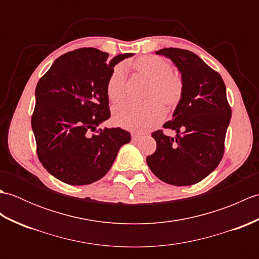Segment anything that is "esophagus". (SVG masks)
I'll return each instance as SVG.
<instances>
[{
    "label": "esophagus",
    "mask_w": 259,
    "mask_h": 259,
    "mask_svg": "<svg viewBox=\"0 0 259 259\" xmlns=\"http://www.w3.org/2000/svg\"><path fill=\"white\" fill-rule=\"evenodd\" d=\"M131 138H133L134 141H136V140H138L140 138V135L137 134V133H133V134H131Z\"/></svg>",
    "instance_id": "34e87169"
}]
</instances>
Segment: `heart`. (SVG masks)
Instances as JSON below:
<instances>
[{
	"instance_id": "heart-1",
	"label": "heart",
	"mask_w": 259,
	"mask_h": 259,
	"mask_svg": "<svg viewBox=\"0 0 259 259\" xmlns=\"http://www.w3.org/2000/svg\"><path fill=\"white\" fill-rule=\"evenodd\" d=\"M136 73L149 81L145 92L148 101L142 104L123 103L113 109L112 121L126 130L144 133L162 121L164 109H175L184 93V82L172 72L171 65L160 57L145 56L133 62ZM107 95L112 103L122 101L125 96V73L122 67L114 68L107 83ZM163 105L161 106V104Z\"/></svg>"
}]
</instances>
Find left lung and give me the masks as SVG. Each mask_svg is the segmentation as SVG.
Segmentation results:
<instances>
[{"mask_svg":"<svg viewBox=\"0 0 259 259\" xmlns=\"http://www.w3.org/2000/svg\"><path fill=\"white\" fill-rule=\"evenodd\" d=\"M172 61L184 82V93L172 120L163 128L176 137L155 131L157 149L147 157L151 171L163 183L190 186L211 174L221 162L232 118L226 85L221 74L194 52L168 48L156 51Z\"/></svg>","mask_w":259,"mask_h":259,"instance_id":"1","label":"left lung"}]
</instances>
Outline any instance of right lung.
<instances>
[{"instance_id": "right-lung-1", "label": "right lung", "mask_w": 259, "mask_h": 259, "mask_svg": "<svg viewBox=\"0 0 259 259\" xmlns=\"http://www.w3.org/2000/svg\"><path fill=\"white\" fill-rule=\"evenodd\" d=\"M134 53L109 54L83 48L63 54L38 80L32 130L38 160L53 177L73 186L101 179L131 136L97 126L110 118L107 83L115 64Z\"/></svg>"}]
</instances>
